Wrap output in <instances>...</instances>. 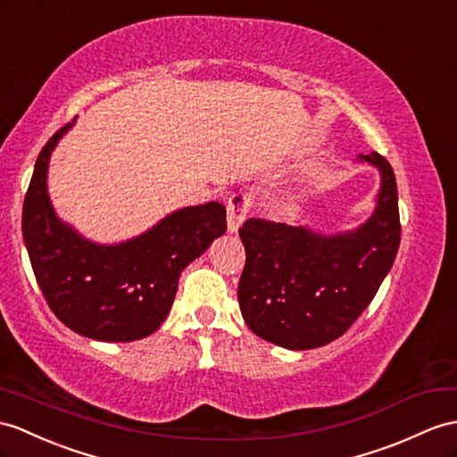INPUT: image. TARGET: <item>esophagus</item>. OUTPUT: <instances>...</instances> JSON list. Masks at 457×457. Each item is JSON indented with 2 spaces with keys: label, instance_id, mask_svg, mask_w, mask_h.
<instances>
[{
  "label": "esophagus",
  "instance_id": "34e87169",
  "mask_svg": "<svg viewBox=\"0 0 457 457\" xmlns=\"http://www.w3.org/2000/svg\"><path fill=\"white\" fill-rule=\"evenodd\" d=\"M252 209V195L246 192H237L228 197L227 205V219H228V232H235L242 220L246 219Z\"/></svg>",
  "mask_w": 457,
  "mask_h": 457
}]
</instances>
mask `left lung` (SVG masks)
<instances>
[{"instance_id":"1","label":"left lung","mask_w":457,"mask_h":457,"mask_svg":"<svg viewBox=\"0 0 457 457\" xmlns=\"http://www.w3.org/2000/svg\"><path fill=\"white\" fill-rule=\"evenodd\" d=\"M361 159L380 169L382 187L374 215L354 232L321 237L253 217L240 227L246 263L238 303L255 336L295 351L321 347L372 303L394 265L402 222L392 164L380 153Z\"/></svg>"}]
</instances>
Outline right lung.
<instances>
[{
    "label": "right lung",
    "instance_id": "right-lung-1",
    "mask_svg": "<svg viewBox=\"0 0 457 457\" xmlns=\"http://www.w3.org/2000/svg\"><path fill=\"white\" fill-rule=\"evenodd\" d=\"M68 121L44 145L23 204V238L52 312L79 336L128 343L157 331L174 303L178 277L227 230V209L186 207L118 246L83 240L54 215L46 170Z\"/></svg>",
    "mask_w": 457,
    "mask_h": 457
}]
</instances>
